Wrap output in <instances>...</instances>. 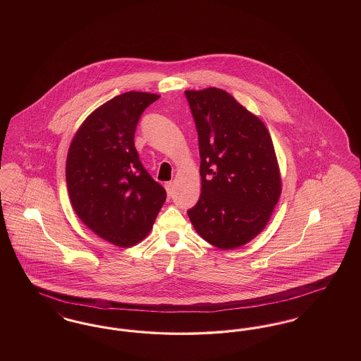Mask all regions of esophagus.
I'll return each instance as SVG.
<instances>
[{"label":"esophagus","instance_id":"esophagus-1","mask_svg":"<svg viewBox=\"0 0 361 361\" xmlns=\"http://www.w3.org/2000/svg\"><path fill=\"white\" fill-rule=\"evenodd\" d=\"M165 189H166V192H168V196H172V195H173V183H172V181H169V183H166V184H165Z\"/></svg>","mask_w":361,"mask_h":361}]
</instances>
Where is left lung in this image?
Masks as SVG:
<instances>
[{
    "label": "left lung",
    "mask_w": 361,
    "mask_h": 361,
    "mask_svg": "<svg viewBox=\"0 0 361 361\" xmlns=\"http://www.w3.org/2000/svg\"><path fill=\"white\" fill-rule=\"evenodd\" d=\"M196 124L202 195L188 216L199 235L219 249H235L268 224L281 178L264 123L218 87L185 90Z\"/></svg>",
    "instance_id": "left-lung-1"
}]
</instances>
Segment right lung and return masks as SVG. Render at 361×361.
<instances>
[{
	"label": "right lung",
	"instance_id": "obj_1",
	"mask_svg": "<svg viewBox=\"0 0 361 361\" xmlns=\"http://www.w3.org/2000/svg\"><path fill=\"white\" fill-rule=\"evenodd\" d=\"M159 96L126 92L93 111L78 128L66 159L70 202L84 224L127 247L143 240L166 190L143 168L134 143L143 111Z\"/></svg>",
	"mask_w": 361,
	"mask_h": 361
}]
</instances>
